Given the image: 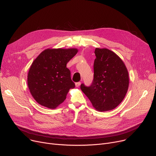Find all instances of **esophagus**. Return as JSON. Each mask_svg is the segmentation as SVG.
<instances>
[{"mask_svg":"<svg viewBox=\"0 0 156 156\" xmlns=\"http://www.w3.org/2000/svg\"><path fill=\"white\" fill-rule=\"evenodd\" d=\"M80 85H81V82H76V83H75V85H76V87H78Z\"/></svg>","mask_w":156,"mask_h":156,"instance_id":"34e87169","label":"esophagus"}]
</instances>
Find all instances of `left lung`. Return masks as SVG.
Wrapping results in <instances>:
<instances>
[{"instance_id":"left-lung-1","label":"left lung","mask_w":156,"mask_h":156,"mask_svg":"<svg viewBox=\"0 0 156 156\" xmlns=\"http://www.w3.org/2000/svg\"><path fill=\"white\" fill-rule=\"evenodd\" d=\"M94 79L91 85L81 84V90L99 112L115 108L125 98L129 87V74L121 58L106 48H96Z\"/></svg>"}]
</instances>
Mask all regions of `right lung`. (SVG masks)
<instances>
[{
	"label": "right lung",
	"instance_id": "add662e5",
	"mask_svg": "<svg viewBox=\"0 0 156 156\" xmlns=\"http://www.w3.org/2000/svg\"><path fill=\"white\" fill-rule=\"evenodd\" d=\"M77 52L76 48L46 49L34 60L27 83L39 105L55 109L64 102L69 89L75 87L66 64Z\"/></svg>",
	"mask_w": 156,
	"mask_h": 156
}]
</instances>
